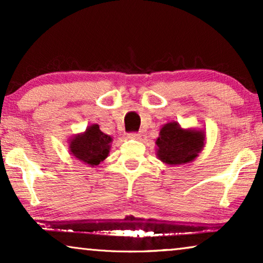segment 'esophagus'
<instances>
[{"mask_svg": "<svg viewBox=\"0 0 263 263\" xmlns=\"http://www.w3.org/2000/svg\"><path fill=\"white\" fill-rule=\"evenodd\" d=\"M128 138L133 139V140H139L140 138H141V135H140L139 133H129Z\"/></svg>", "mask_w": 263, "mask_h": 263, "instance_id": "34e87169", "label": "esophagus"}]
</instances>
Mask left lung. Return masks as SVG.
<instances>
[{
	"label": "left lung",
	"mask_w": 263,
	"mask_h": 263,
	"mask_svg": "<svg viewBox=\"0 0 263 263\" xmlns=\"http://www.w3.org/2000/svg\"><path fill=\"white\" fill-rule=\"evenodd\" d=\"M157 156L167 165H182L193 161L204 145L202 130L183 129L177 122L164 124L156 140Z\"/></svg>",
	"instance_id": "obj_1"
}]
</instances>
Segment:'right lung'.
I'll return each instance as SVG.
<instances>
[{
    "instance_id": "add662e5",
    "label": "right lung",
    "mask_w": 263,
    "mask_h": 263,
    "mask_svg": "<svg viewBox=\"0 0 263 263\" xmlns=\"http://www.w3.org/2000/svg\"><path fill=\"white\" fill-rule=\"evenodd\" d=\"M111 142V136L104 134L98 124H92L86 132L69 140V152L82 163L95 167L109 156Z\"/></svg>"
}]
</instances>
